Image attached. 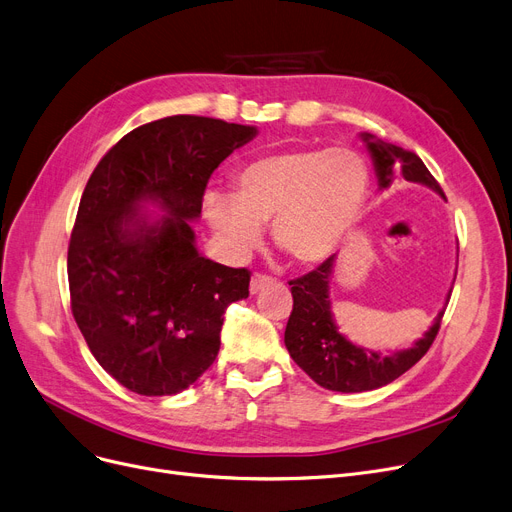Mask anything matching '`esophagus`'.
<instances>
[{"instance_id": "esophagus-1", "label": "esophagus", "mask_w": 512, "mask_h": 512, "mask_svg": "<svg viewBox=\"0 0 512 512\" xmlns=\"http://www.w3.org/2000/svg\"><path fill=\"white\" fill-rule=\"evenodd\" d=\"M270 284H274V278L272 276H268V274H261V272H255L253 276H251V293L255 295V293H259L261 288H265V286H270Z\"/></svg>"}]
</instances>
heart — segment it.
<instances>
[{
  "label": "heart",
  "instance_id": "b5f03b06",
  "mask_svg": "<svg viewBox=\"0 0 512 512\" xmlns=\"http://www.w3.org/2000/svg\"><path fill=\"white\" fill-rule=\"evenodd\" d=\"M368 192V169L351 148H303L265 154L234 173V194L211 190L205 217L230 251L257 247L272 221L276 247L301 265L320 263L358 219Z\"/></svg>",
  "mask_w": 512,
  "mask_h": 512
}]
</instances>
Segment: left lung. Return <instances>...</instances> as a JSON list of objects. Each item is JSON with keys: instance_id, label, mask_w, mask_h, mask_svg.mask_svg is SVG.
<instances>
[{"instance_id": "obj_1", "label": "left lung", "mask_w": 512, "mask_h": 512, "mask_svg": "<svg viewBox=\"0 0 512 512\" xmlns=\"http://www.w3.org/2000/svg\"><path fill=\"white\" fill-rule=\"evenodd\" d=\"M362 138L372 154L381 190L389 188L393 182L406 180L425 184L446 198L418 154L374 140L370 133H362ZM332 268H335V255L320 263L314 272L288 282L293 293V311L284 330V345L295 364L324 389L360 393L389 385L429 351L439 332L443 309L425 337L418 339L410 349L391 355L362 349L349 343L332 320L328 299Z\"/></svg>"}]
</instances>
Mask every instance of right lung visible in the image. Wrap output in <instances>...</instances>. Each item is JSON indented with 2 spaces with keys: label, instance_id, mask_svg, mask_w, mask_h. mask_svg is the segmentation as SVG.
<instances>
[{
  "label": "right lung",
  "instance_id": "1",
  "mask_svg": "<svg viewBox=\"0 0 512 512\" xmlns=\"http://www.w3.org/2000/svg\"><path fill=\"white\" fill-rule=\"evenodd\" d=\"M257 129L175 115L140 125L96 165L69 242L71 309L98 364L140 395L188 389L217 358L230 303L251 272L196 251L211 173ZM157 202L167 213L140 214Z\"/></svg>",
  "mask_w": 512,
  "mask_h": 512
}]
</instances>
